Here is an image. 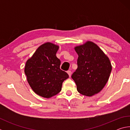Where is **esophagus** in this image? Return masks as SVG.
I'll use <instances>...</instances> for the list:
<instances>
[{
	"instance_id": "obj_1",
	"label": "esophagus",
	"mask_w": 130,
	"mask_h": 130,
	"mask_svg": "<svg viewBox=\"0 0 130 130\" xmlns=\"http://www.w3.org/2000/svg\"><path fill=\"white\" fill-rule=\"evenodd\" d=\"M67 73L68 74V75H69V77L71 76V74H72V72L70 70H68V71H67Z\"/></svg>"
}]
</instances>
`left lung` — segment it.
Listing matches in <instances>:
<instances>
[{
    "label": "left lung",
    "instance_id": "obj_1",
    "mask_svg": "<svg viewBox=\"0 0 130 130\" xmlns=\"http://www.w3.org/2000/svg\"><path fill=\"white\" fill-rule=\"evenodd\" d=\"M78 68L72 76L79 93L92 96L99 93L108 80L112 65L108 57L96 43L87 41L74 47Z\"/></svg>",
    "mask_w": 130,
    "mask_h": 130
}]
</instances>
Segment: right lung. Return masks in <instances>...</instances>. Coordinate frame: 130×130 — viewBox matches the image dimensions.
<instances>
[{"label": "right lung", "mask_w": 130, "mask_h": 130, "mask_svg": "<svg viewBox=\"0 0 130 130\" xmlns=\"http://www.w3.org/2000/svg\"><path fill=\"white\" fill-rule=\"evenodd\" d=\"M59 46L46 42L38 47L26 61L25 73L27 80L35 93L50 98L61 91L62 83L69 77L61 70V61L56 56Z\"/></svg>", "instance_id": "add662e5"}]
</instances>
